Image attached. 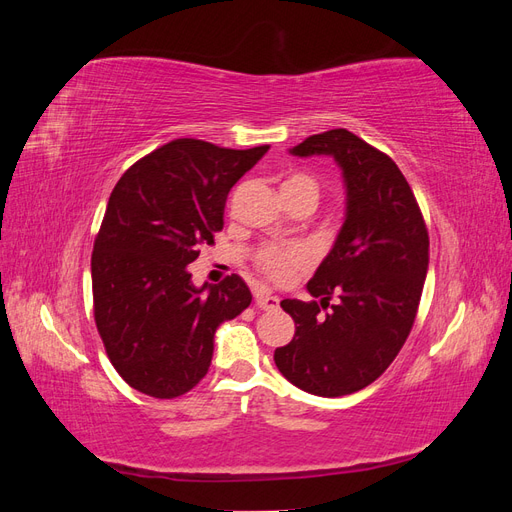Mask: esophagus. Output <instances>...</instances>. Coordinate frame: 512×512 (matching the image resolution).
I'll list each match as a JSON object with an SVG mask.
<instances>
[{"mask_svg":"<svg viewBox=\"0 0 512 512\" xmlns=\"http://www.w3.org/2000/svg\"><path fill=\"white\" fill-rule=\"evenodd\" d=\"M256 307L265 309V312H273V309L280 307V299L273 297L269 292H258L256 294Z\"/></svg>","mask_w":512,"mask_h":512,"instance_id":"esophagus-1","label":"esophagus"}]
</instances>
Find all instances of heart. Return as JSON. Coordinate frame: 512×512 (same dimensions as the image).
<instances>
[{
  "mask_svg": "<svg viewBox=\"0 0 512 512\" xmlns=\"http://www.w3.org/2000/svg\"><path fill=\"white\" fill-rule=\"evenodd\" d=\"M318 192H320L318 181L307 173H292L282 183V196H307L316 203ZM305 265H307V256L297 245H286V247L269 245V247H262L256 256L258 271L275 284L288 282L290 277Z\"/></svg>",
  "mask_w": 512,
  "mask_h": 512,
  "instance_id": "1",
  "label": "heart"
}]
</instances>
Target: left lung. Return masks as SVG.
<instances>
[{"label": "left lung", "mask_w": 512, "mask_h": 512, "mask_svg": "<svg viewBox=\"0 0 512 512\" xmlns=\"http://www.w3.org/2000/svg\"><path fill=\"white\" fill-rule=\"evenodd\" d=\"M292 156H331L346 185V220L307 290L284 299L294 337L273 359L301 391L342 397L365 389L393 363L412 331L429 267V235L397 164L337 128L305 138ZM333 293L340 301L322 317Z\"/></svg>", "instance_id": "left-lung-1"}]
</instances>
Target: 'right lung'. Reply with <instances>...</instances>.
<instances>
[{"mask_svg": "<svg viewBox=\"0 0 512 512\" xmlns=\"http://www.w3.org/2000/svg\"><path fill=\"white\" fill-rule=\"evenodd\" d=\"M267 151L177 138L117 181L91 254V288L108 359L132 389L156 399L194 389L215 331L252 303L239 275L196 288L188 265L224 228L232 185Z\"/></svg>", "mask_w": 512, "mask_h": 512, "instance_id": "right-lung-1", "label": "right lung"}]
</instances>
